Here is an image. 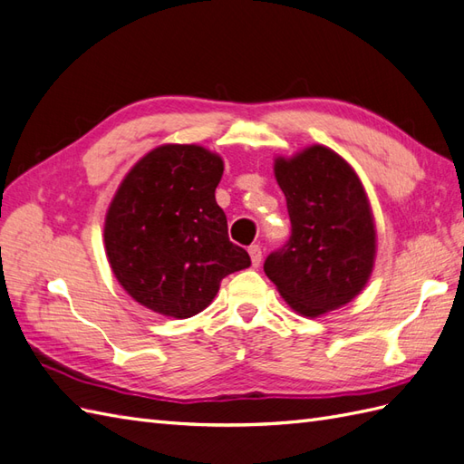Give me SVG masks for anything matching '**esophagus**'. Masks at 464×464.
Masks as SVG:
<instances>
[{"mask_svg":"<svg viewBox=\"0 0 464 464\" xmlns=\"http://www.w3.org/2000/svg\"><path fill=\"white\" fill-rule=\"evenodd\" d=\"M247 254H250V257H252V266L254 267H257L259 264H262V247H259L257 244L247 247Z\"/></svg>","mask_w":464,"mask_h":464,"instance_id":"esophagus-1","label":"esophagus"}]
</instances>
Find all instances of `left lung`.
<instances>
[{
    "label": "left lung",
    "mask_w": 464,
    "mask_h": 464,
    "mask_svg": "<svg viewBox=\"0 0 464 464\" xmlns=\"http://www.w3.org/2000/svg\"><path fill=\"white\" fill-rule=\"evenodd\" d=\"M274 173L291 236L267 256L264 271L293 311L321 317L366 287L378 247L374 214L353 165L329 147L276 157Z\"/></svg>",
    "instance_id": "1"
}]
</instances>
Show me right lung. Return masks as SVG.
<instances>
[{"label":"right lung","instance_id":"right-lung-1","mask_svg":"<svg viewBox=\"0 0 464 464\" xmlns=\"http://www.w3.org/2000/svg\"><path fill=\"white\" fill-rule=\"evenodd\" d=\"M222 173V157L207 147L165 143L123 177L104 246L118 284L143 307L188 319L208 307L226 276L250 267L214 197Z\"/></svg>","mask_w":464,"mask_h":464}]
</instances>
